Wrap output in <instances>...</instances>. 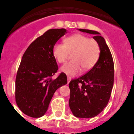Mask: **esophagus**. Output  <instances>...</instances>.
Masks as SVG:
<instances>
[{
	"instance_id": "esophagus-1",
	"label": "esophagus",
	"mask_w": 134,
	"mask_h": 134,
	"mask_svg": "<svg viewBox=\"0 0 134 134\" xmlns=\"http://www.w3.org/2000/svg\"><path fill=\"white\" fill-rule=\"evenodd\" d=\"M67 80H68V84L70 82L71 78L70 77V76H67Z\"/></svg>"
}]
</instances>
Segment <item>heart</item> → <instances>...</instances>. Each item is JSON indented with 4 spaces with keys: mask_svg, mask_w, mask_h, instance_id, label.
<instances>
[{
    "mask_svg": "<svg viewBox=\"0 0 134 134\" xmlns=\"http://www.w3.org/2000/svg\"><path fill=\"white\" fill-rule=\"evenodd\" d=\"M64 43H57L53 47L52 53L57 62L64 63L72 53V60L62 66L61 70L67 75L74 76L82 71H88L97 62L100 47L94 39L77 34L66 37Z\"/></svg>",
    "mask_w": 134,
    "mask_h": 134,
    "instance_id": "obj_1",
    "label": "heart"
}]
</instances>
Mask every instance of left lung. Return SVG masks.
Here are the masks:
<instances>
[{
    "instance_id": "8db88e82",
    "label": "left lung",
    "mask_w": 134,
    "mask_h": 134,
    "mask_svg": "<svg viewBox=\"0 0 134 134\" xmlns=\"http://www.w3.org/2000/svg\"><path fill=\"white\" fill-rule=\"evenodd\" d=\"M79 30L94 35L93 39L100 47V55L91 70L70 82L69 106L76 118H91L99 115L109 100L114 81V64L109 48L99 32Z\"/></svg>"
}]
</instances>
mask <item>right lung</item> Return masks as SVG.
Wrapping results in <instances>:
<instances>
[{"label": "right lung", "instance_id": "1", "mask_svg": "<svg viewBox=\"0 0 134 134\" xmlns=\"http://www.w3.org/2000/svg\"><path fill=\"white\" fill-rule=\"evenodd\" d=\"M66 33L65 29H49L29 45L22 57L15 80V100L29 117L43 116L55 91L67 84L63 72L52 79L58 69L53 47Z\"/></svg>", "mask_w": 134, "mask_h": 134}]
</instances>
